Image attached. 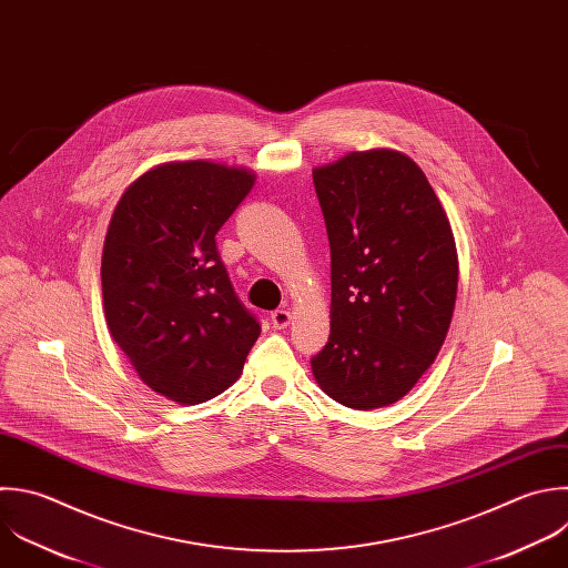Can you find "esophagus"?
Listing matches in <instances>:
<instances>
[{
	"label": "esophagus",
	"instance_id": "obj_1",
	"mask_svg": "<svg viewBox=\"0 0 568 568\" xmlns=\"http://www.w3.org/2000/svg\"><path fill=\"white\" fill-rule=\"evenodd\" d=\"M291 320H293V315H291V311H284V308H277V311H273L271 313V322H273V326L275 328H286L288 324H291Z\"/></svg>",
	"mask_w": 568,
	"mask_h": 568
}]
</instances>
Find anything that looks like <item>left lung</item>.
I'll return each mask as SVG.
<instances>
[{
  "label": "left lung",
  "mask_w": 568,
  "mask_h": 568,
  "mask_svg": "<svg viewBox=\"0 0 568 568\" xmlns=\"http://www.w3.org/2000/svg\"><path fill=\"white\" fill-rule=\"evenodd\" d=\"M331 244V335L311 359L335 402L402 399L435 362L457 295V248L422 169L393 149L313 169Z\"/></svg>",
  "instance_id": "left-lung-1"
}]
</instances>
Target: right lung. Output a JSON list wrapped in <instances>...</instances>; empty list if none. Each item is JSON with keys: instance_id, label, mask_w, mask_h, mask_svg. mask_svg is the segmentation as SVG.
I'll return each mask as SVG.
<instances>
[{"instance_id": "right-lung-1", "label": "right lung", "mask_w": 568, "mask_h": 568, "mask_svg": "<svg viewBox=\"0 0 568 568\" xmlns=\"http://www.w3.org/2000/svg\"><path fill=\"white\" fill-rule=\"evenodd\" d=\"M255 173L209 160L166 162L120 197L102 253L109 331L140 379L178 404L226 390L260 337L215 235Z\"/></svg>"}]
</instances>
